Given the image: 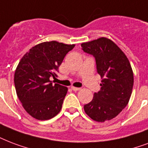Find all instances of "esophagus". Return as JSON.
I'll use <instances>...</instances> for the list:
<instances>
[{
	"label": "esophagus",
	"instance_id": "34e87169",
	"mask_svg": "<svg viewBox=\"0 0 148 148\" xmlns=\"http://www.w3.org/2000/svg\"><path fill=\"white\" fill-rule=\"evenodd\" d=\"M71 89L73 91H74V92H77V91H80V90H81V88H76V87L72 86Z\"/></svg>",
	"mask_w": 148,
	"mask_h": 148
}]
</instances>
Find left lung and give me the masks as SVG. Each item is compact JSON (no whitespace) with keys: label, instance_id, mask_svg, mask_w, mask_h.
<instances>
[{"label":"left lung","instance_id":"8db88e82","mask_svg":"<svg viewBox=\"0 0 148 148\" xmlns=\"http://www.w3.org/2000/svg\"><path fill=\"white\" fill-rule=\"evenodd\" d=\"M83 51L94 56L101 76V89L84 105L85 113L93 120L113 119L129 102L134 85V73L127 56L116 44L101 37L82 44Z\"/></svg>","mask_w":148,"mask_h":148}]
</instances>
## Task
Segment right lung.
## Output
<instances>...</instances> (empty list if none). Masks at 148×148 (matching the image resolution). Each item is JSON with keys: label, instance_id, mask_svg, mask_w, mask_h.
Masks as SVG:
<instances>
[{"label": "right lung", "instance_id": "1", "mask_svg": "<svg viewBox=\"0 0 148 148\" xmlns=\"http://www.w3.org/2000/svg\"><path fill=\"white\" fill-rule=\"evenodd\" d=\"M74 46L44 42L31 48L19 62L14 77L17 95L25 110L35 119L47 120L60 111L67 88L53 84L49 77L57 76L66 54Z\"/></svg>", "mask_w": 148, "mask_h": 148}]
</instances>
